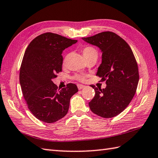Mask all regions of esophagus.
<instances>
[{"instance_id":"34e87169","label":"esophagus","mask_w":158,"mask_h":158,"mask_svg":"<svg viewBox=\"0 0 158 158\" xmlns=\"http://www.w3.org/2000/svg\"><path fill=\"white\" fill-rule=\"evenodd\" d=\"M85 87V85H81V84H78V85H77V88H78L79 89H83V88H84Z\"/></svg>"}]
</instances>
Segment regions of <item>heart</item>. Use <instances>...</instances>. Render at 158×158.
<instances>
[{
    "mask_svg": "<svg viewBox=\"0 0 158 158\" xmlns=\"http://www.w3.org/2000/svg\"><path fill=\"white\" fill-rule=\"evenodd\" d=\"M82 52H83V56H84V58H86V57L91 56L92 54H93V53H97L96 49L92 48V47H85V48H84L82 49ZM65 62H66V60H64V64ZM77 79L79 80V81H83V80H84V77H81V76H77Z\"/></svg>",
    "mask_w": 158,
    "mask_h": 158,
    "instance_id": "heart-1",
    "label": "heart"
}]
</instances>
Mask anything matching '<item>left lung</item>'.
I'll list each match as a JSON object with an SVG mask.
<instances>
[{
	"instance_id": "left-lung-1",
	"label": "left lung",
	"mask_w": 158,
	"mask_h": 158,
	"mask_svg": "<svg viewBox=\"0 0 158 158\" xmlns=\"http://www.w3.org/2000/svg\"><path fill=\"white\" fill-rule=\"evenodd\" d=\"M86 43L98 47L102 52V62L96 75L106 80L105 89L90 86L95 96L89 102L92 111L105 118L122 113L135 96L139 75L138 65L128 44L112 32H103L82 38Z\"/></svg>"
}]
</instances>
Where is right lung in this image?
<instances>
[{
    "label": "right lung",
    "instance_id": "1",
    "mask_svg": "<svg viewBox=\"0 0 158 158\" xmlns=\"http://www.w3.org/2000/svg\"><path fill=\"white\" fill-rule=\"evenodd\" d=\"M77 42L46 32L33 39L26 49L20 67V85L29 110L43 122L53 123L64 117L70 98L78 92L73 83L58 91L52 81L62 71L63 51Z\"/></svg>",
    "mask_w": 158,
    "mask_h": 158
}]
</instances>
